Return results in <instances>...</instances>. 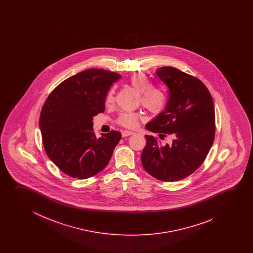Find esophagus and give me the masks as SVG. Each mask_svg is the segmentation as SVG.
Instances as JSON below:
<instances>
[{"instance_id":"34e87169","label":"esophagus","mask_w":253,"mask_h":253,"mask_svg":"<svg viewBox=\"0 0 253 253\" xmlns=\"http://www.w3.org/2000/svg\"><path fill=\"white\" fill-rule=\"evenodd\" d=\"M134 132L133 131H128V130H125L122 132V136H128V135H131V134H134Z\"/></svg>"}]
</instances>
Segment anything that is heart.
Listing matches in <instances>:
<instances>
[{
	"label": "heart",
	"mask_w": 253,
	"mask_h": 253,
	"mask_svg": "<svg viewBox=\"0 0 253 253\" xmlns=\"http://www.w3.org/2000/svg\"><path fill=\"white\" fill-rule=\"evenodd\" d=\"M130 86L140 93V102L144 108L152 113H159L167 104V96L166 91L158 86H151L149 79L145 74L139 72L129 78ZM114 102V90L108 91L106 97V104L110 105ZM139 113L125 111L119 114L117 123L127 128H134L139 122Z\"/></svg>",
	"instance_id": "1"
}]
</instances>
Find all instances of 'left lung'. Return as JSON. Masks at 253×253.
I'll return each mask as SVG.
<instances>
[{"label":"left lung","instance_id":"1","mask_svg":"<svg viewBox=\"0 0 253 253\" xmlns=\"http://www.w3.org/2000/svg\"><path fill=\"white\" fill-rule=\"evenodd\" d=\"M156 74L169 88L165 110L145 126L161 138L167 134L171 145H161L153 135H145L146 145L141 162L153 177L165 182L179 181L197 170L214 140L215 113L208 88L197 78L172 67H162Z\"/></svg>","mask_w":253,"mask_h":253}]
</instances>
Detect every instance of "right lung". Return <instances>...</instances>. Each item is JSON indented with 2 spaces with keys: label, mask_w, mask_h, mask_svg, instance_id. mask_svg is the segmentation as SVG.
I'll return each instance as SVG.
<instances>
[{
  "label": "right lung",
  "mask_w": 253,
  "mask_h": 253,
  "mask_svg": "<svg viewBox=\"0 0 253 253\" xmlns=\"http://www.w3.org/2000/svg\"><path fill=\"white\" fill-rule=\"evenodd\" d=\"M119 79L108 70L81 71L56 86L43 105L39 124L44 149L71 177L86 179L102 171L121 139L115 130L97 138L92 122L104 112L108 89Z\"/></svg>",
  "instance_id": "add662e5"
}]
</instances>
